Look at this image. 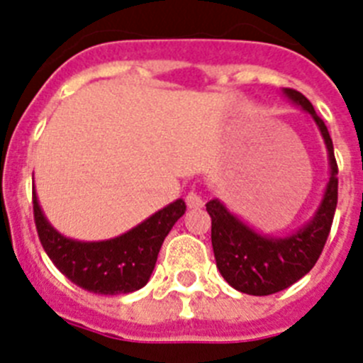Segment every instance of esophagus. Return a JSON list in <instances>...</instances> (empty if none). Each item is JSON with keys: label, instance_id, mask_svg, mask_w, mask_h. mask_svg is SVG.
Wrapping results in <instances>:
<instances>
[{"label": "esophagus", "instance_id": "34e87169", "mask_svg": "<svg viewBox=\"0 0 363 363\" xmlns=\"http://www.w3.org/2000/svg\"><path fill=\"white\" fill-rule=\"evenodd\" d=\"M185 201H187V207L189 209H201V207H203V198L200 196V194H198V192H189L187 196H185Z\"/></svg>", "mask_w": 363, "mask_h": 363}]
</instances>
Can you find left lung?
Returning <instances> with one entry per match:
<instances>
[{
    "instance_id": "8db88e82",
    "label": "left lung",
    "mask_w": 363,
    "mask_h": 363,
    "mask_svg": "<svg viewBox=\"0 0 363 363\" xmlns=\"http://www.w3.org/2000/svg\"><path fill=\"white\" fill-rule=\"evenodd\" d=\"M281 94L313 118L325 143L329 179L313 216L293 233L274 236L252 229L218 198L205 205L213 220L211 240L218 271L230 287L252 296L280 293L314 267L331 230L338 201V167L325 123L301 92L281 89Z\"/></svg>"
}]
</instances>
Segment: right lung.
Wrapping results in <instances>:
<instances>
[{
	"mask_svg": "<svg viewBox=\"0 0 363 363\" xmlns=\"http://www.w3.org/2000/svg\"><path fill=\"white\" fill-rule=\"evenodd\" d=\"M32 203L38 236L52 264L72 284L96 294H129L147 285L163 240L187 209L179 198L116 238L82 242L54 229L43 214L36 189Z\"/></svg>",
	"mask_w": 363,
	"mask_h": 363,
	"instance_id": "right-lung-1",
	"label": "right lung"
}]
</instances>
